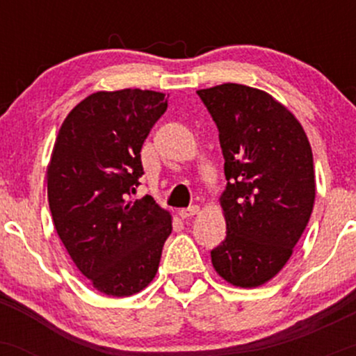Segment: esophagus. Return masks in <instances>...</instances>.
I'll list each match as a JSON object with an SVG mask.
<instances>
[{"instance_id": "obj_1", "label": "esophagus", "mask_w": 356, "mask_h": 356, "mask_svg": "<svg viewBox=\"0 0 356 356\" xmlns=\"http://www.w3.org/2000/svg\"><path fill=\"white\" fill-rule=\"evenodd\" d=\"M199 214V206H192L189 209H182L179 211V216H181L182 219H189V218H194V216Z\"/></svg>"}]
</instances>
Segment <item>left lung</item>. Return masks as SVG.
<instances>
[{
  "instance_id": "left-lung-1",
  "label": "left lung",
  "mask_w": 356,
  "mask_h": 356,
  "mask_svg": "<svg viewBox=\"0 0 356 356\" xmlns=\"http://www.w3.org/2000/svg\"><path fill=\"white\" fill-rule=\"evenodd\" d=\"M219 130L227 186L219 197L226 239L216 273L239 288L273 280L312 216L316 181L305 129L268 92L239 83L197 90Z\"/></svg>"
}]
</instances>
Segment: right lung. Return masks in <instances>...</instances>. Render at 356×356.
Returning a JSON list of instances; mask_svg holds the SVG:
<instances>
[{"instance_id": "add662e5", "label": "right lung", "mask_w": 356, "mask_h": 356, "mask_svg": "<svg viewBox=\"0 0 356 356\" xmlns=\"http://www.w3.org/2000/svg\"><path fill=\"white\" fill-rule=\"evenodd\" d=\"M167 110L165 93H92L72 108L47 170L53 226L97 291L125 298L150 284L172 216L152 197L132 201L144 174L140 150Z\"/></svg>"}]
</instances>
